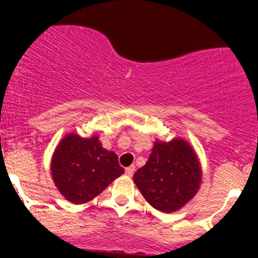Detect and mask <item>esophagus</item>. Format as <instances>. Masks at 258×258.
<instances>
[{"mask_svg":"<svg viewBox=\"0 0 258 258\" xmlns=\"http://www.w3.org/2000/svg\"><path fill=\"white\" fill-rule=\"evenodd\" d=\"M134 170H136V166L131 165V166H127L126 169H125V173H126L127 177H132V175L134 174Z\"/></svg>","mask_w":258,"mask_h":258,"instance_id":"1","label":"esophagus"}]
</instances>
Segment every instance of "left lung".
Returning <instances> with one entry per match:
<instances>
[{"mask_svg": "<svg viewBox=\"0 0 258 258\" xmlns=\"http://www.w3.org/2000/svg\"><path fill=\"white\" fill-rule=\"evenodd\" d=\"M133 179L155 209L172 213L195 197L202 182V168L187 141H156L149 160Z\"/></svg>", "mask_w": 258, "mask_h": 258, "instance_id": "8db88e82", "label": "left lung"}]
</instances>
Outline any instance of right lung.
I'll return each mask as SVG.
<instances>
[{"label": "right lung", "mask_w": 258, "mask_h": 258, "mask_svg": "<svg viewBox=\"0 0 258 258\" xmlns=\"http://www.w3.org/2000/svg\"><path fill=\"white\" fill-rule=\"evenodd\" d=\"M124 173L113 151L102 147L98 136L67 134L51 159V175L59 192L74 204L94 199Z\"/></svg>", "instance_id": "1"}]
</instances>
